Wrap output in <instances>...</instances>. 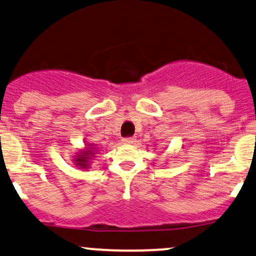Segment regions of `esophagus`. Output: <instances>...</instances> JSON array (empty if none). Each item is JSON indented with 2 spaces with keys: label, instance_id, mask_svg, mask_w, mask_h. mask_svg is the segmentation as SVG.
Masks as SVG:
<instances>
[{
  "label": "esophagus",
  "instance_id": "esophagus-1",
  "mask_svg": "<svg viewBox=\"0 0 256 256\" xmlns=\"http://www.w3.org/2000/svg\"><path fill=\"white\" fill-rule=\"evenodd\" d=\"M122 143L124 144H134L136 143V138L134 137H126L122 140Z\"/></svg>",
  "mask_w": 256,
  "mask_h": 256
}]
</instances>
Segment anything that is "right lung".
<instances>
[{"mask_svg":"<svg viewBox=\"0 0 256 256\" xmlns=\"http://www.w3.org/2000/svg\"><path fill=\"white\" fill-rule=\"evenodd\" d=\"M95 144L90 143V144H85V148L82 150L77 152V155H74V158H73L74 165L80 170L89 168L91 160H92V158H95V155L98 152V148H95Z\"/></svg>","mask_w":256,"mask_h":256,"instance_id":"add662e5","label":"right lung"}]
</instances>
